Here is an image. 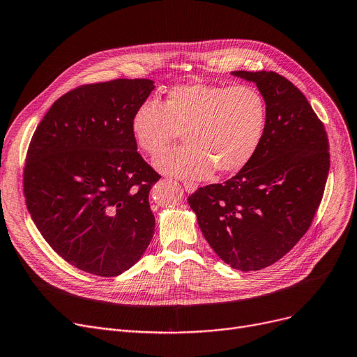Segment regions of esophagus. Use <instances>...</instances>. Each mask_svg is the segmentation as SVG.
<instances>
[{
	"label": "esophagus",
	"mask_w": 357,
	"mask_h": 357,
	"mask_svg": "<svg viewBox=\"0 0 357 357\" xmlns=\"http://www.w3.org/2000/svg\"><path fill=\"white\" fill-rule=\"evenodd\" d=\"M183 188H185V191H187V192H194V191L197 190V185L192 183V182H187V181H185V182H183Z\"/></svg>",
	"instance_id": "esophagus-1"
}]
</instances>
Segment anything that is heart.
<instances>
[{"label":"heart","instance_id":"b5f03b06","mask_svg":"<svg viewBox=\"0 0 357 357\" xmlns=\"http://www.w3.org/2000/svg\"><path fill=\"white\" fill-rule=\"evenodd\" d=\"M267 123V105L250 86L192 83L176 86L163 105L147 100L131 121L132 137L144 153L158 154L183 132L187 145L156 156L159 172L201 179L215 169L231 174L257 151Z\"/></svg>","mask_w":357,"mask_h":357}]
</instances>
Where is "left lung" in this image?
Returning <instances> with one entry per match:
<instances>
[{
    "instance_id": "left-lung-1",
    "label": "left lung",
    "mask_w": 357,
    "mask_h": 357,
    "mask_svg": "<svg viewBox=\"0 0 357 357\" xmlns=\"http://www.w3.org/2000/svg\"><path fill=\"white\" fill-rule=\"evenodd\" d=\"M257 84L267 105L262 140L225 183L197 190L188 203L213 251L231 268L261 270L306 234L330 170L327 132L303 93L273 71H234Z\"/></svg>"
}]
</instances>
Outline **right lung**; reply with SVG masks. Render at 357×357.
Wrapping results in <instances>:
<instances>
[{"mask_svg":"<svg viewBox=\"0 0 357 357\" xmlns=\"http://www.w3.org/2000/svg\"><path fill=\"white\" fill-rule=\"evenodd\" d=\"M153 80L89 84L59 98L30 142L24 197L32 220L71 266L119 275L154 234L149 192L159 175L137 153L131 121Z\"/></svg>","mask_w":357,"mask_h":357,"instance_id":"1","label":"right lung"}]
</instances>
